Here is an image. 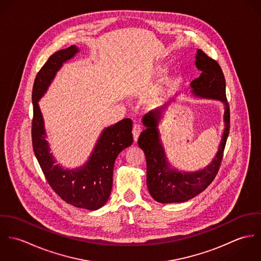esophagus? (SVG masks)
I'll return each instance as SVG.
<instances>
[{
    "mask_svg": "<svg viewBox=\"0 0 261 261\" xmlns=\"http://www.w3.org/2000/svg\"><path fill=\"white\" fill-rule=\"evenodd\" d=\"M142 132V126L140 124H135L133 127V136H134V141L137 142L139 139V136Z\"/></svg>",
    "mask_w": 261,
    "mask_h": 261,
    "instance_id": "obj_1",
    "label": "esophagus"
}]
</instances>
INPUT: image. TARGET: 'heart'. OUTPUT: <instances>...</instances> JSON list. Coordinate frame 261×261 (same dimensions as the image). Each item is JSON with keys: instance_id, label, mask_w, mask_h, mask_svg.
<instances>
[{"instance_id": "1", "label": "heart", "mask_w": 261, "mask_h": 261, "mask_svg": "<svg viewBox=\"0 0 261 261\" xmlns=\"http://www.w3.org/2000/svg\"><path fill=\"white\" fill-rule=\"evenodd\" d=\"M164 70H165V68H164L163 66H159V67H158V71H159V72H163ZM172 78H173V77H172L171 75L166 76L165 79H164V83H169V82L172 80Z\"/></svg>"}]
</instances>
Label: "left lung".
Returning a JSON list of instances; mask_svg holds the SVG:
<instances>
[{
    "mask_svg": "<svg viewBox=\"0 0 261 261\" xmlns=\"http://www.w3.org/2000/svg\"><path fill=\"white\" fill-rule=\"evenodd\" d=\"M195 65L201 75L190 83V92L196 97L215 99L223 103L224 129L215 156L205 168L195 171H181L172 166L161 139L159 125L172 100L148 112L143 117L146 126L139 138V147L147 161V186L150 196L159 203H182L203 192L216 177L230 127V112L226 99V84L219 64L197 49Z\"/></svg>",
    "mask_w": 261,
    "mask_h": 261,
    "instance_id": "left-lung-1",
    "label": "left lung"
}]
</instances>
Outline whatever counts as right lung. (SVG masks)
Here are the masks:
<instances>
[{
  "label": "right lung",
  "instance_id": "right-lung-1",
  "mask_svg": "<svg viewBox=\"0 0 261 261\" xmlns=\"http://www.w3.org/2000/svg\"><path fill=\"white\" fill-rule=\"evenodd\" d=\"M79 51V48L72 45L55 52L38 72L32 92V144L45 178L58 196L77 208L97 210L111 196L116 156L133 144V121L123 118L103 128L88 160L78 168L69 169L57 164L50 151L44 118L38 103L62 65Z\"/></svg>",
  "mask_w": 261,
  "mask_h": 261
}]
</instances>
